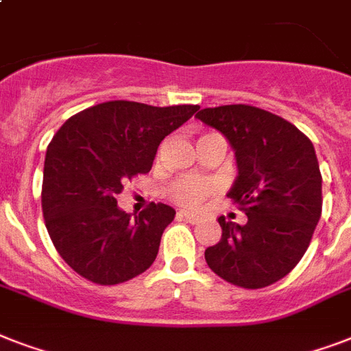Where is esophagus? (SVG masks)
<instances>
[{
  "label": "esophagus",
  "mask_w": 351,
  "mask_h": 351,
  "mask_svg": "<svg viewBox=\"0 0 351 351\" xmlns=\"http://www.w3.org/2000/svg\"><path fill=\"white\" fill-rule=\"evenodd\" d=\"M178 215H180L182 219H186L187 222H191V224H197V222H198V215L197 213H191V211H186V209H184V211H180Z\"/></svg>",
  "instance_id": "esophagus-1"
}]
</instances>
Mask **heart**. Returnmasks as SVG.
<instances>
[{
    "label": "heart",
    "instance_id": "heart-1",
    "mask_svg": "<svg viewBox=\"0 0 351 351\" xmlns=\"http://www.w3.org/2000/svg\"><path fill=\"white\" fill-rule=\"evenodd\" d=\"M215 184L211 180H204V178H195V176H186L176 180L169 189V195L175 198L178 204L184 206H197L206 195L213 191Z\"/></svg>",
    "mask_w": 351,
    "mask_h": 351
}]
</instances>
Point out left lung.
<instances>
[{
	"label": "left lung",
	"instance_id": "obj_1",
	"mask_svg": "<svg viewBox=\"0 0 351 351\" xmlns=\"http://www.w3.org/2000/svg\"><path fill=\"white\" fill-rule=\"evenodd\" d=\"M222 132L234 151L228 197L245 224L219 217L222 239L206 250L219 277L240 288H266L293 269L322 211V176L310 138L284 118L251 106L208 107L195 114Z\"/></svg>",
	"mask_w": 351,
	"mask_h": 351
}]
</instances>
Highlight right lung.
Here are the masks:
<instances>
[{
  "mask_svg": "<svg viewBox=\"0 0 351 351\" xmlns=\"http://www.w3.org/2000/svg\"><path fill=\"white\" fill-rule=\"evenodd\" d=\"M198 106L98 104L69 118L49 143L41 209L56 251L90 282L112 286L143 273L176 211L151 204L140 215L118 208L132 176L151 171L160 142Z\"/></svg>",
  "mask_w": 351,
  "mask_h": 351,
  "instance_id": "obj_1",
  "label": "right lung"
}]
</instances>
